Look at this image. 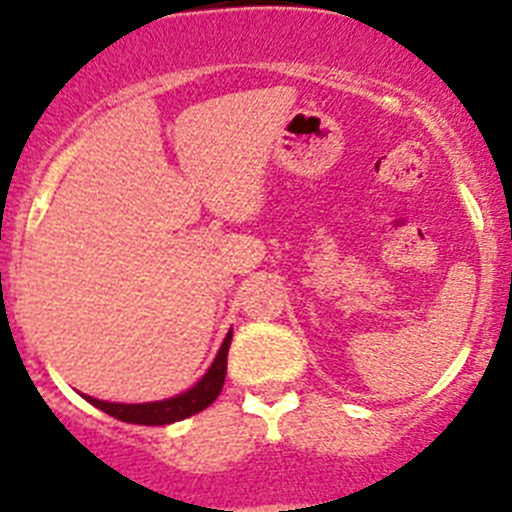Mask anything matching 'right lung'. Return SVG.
<instances>
[{
	"instance_id": "right-lung-1",
	"label": "right lung",
	"mask_w": 512,
	"mask_h": 512,
	"mask_svg": "<svg viewBox=\"0 0 512 512\" xmlns=\"http://www.w3.org/2000/svg\"><path fill=\"white\" fill-rule=\"evenodd\" d=\"M230 338H233V330H228L223 346H220L217 356L212 359L210 369L202 374L200 382L192 384V387L184 390L182 395L166 397V400L156 402H107L89 395L81 397L87 402H92L94 408H99L102 413L135 425H169L176 423V420L189 418V415H197L205 408H210L212 402L217 400V395H220V390H223L225 372H228Z\"/></svg>"
}]
</instances>
